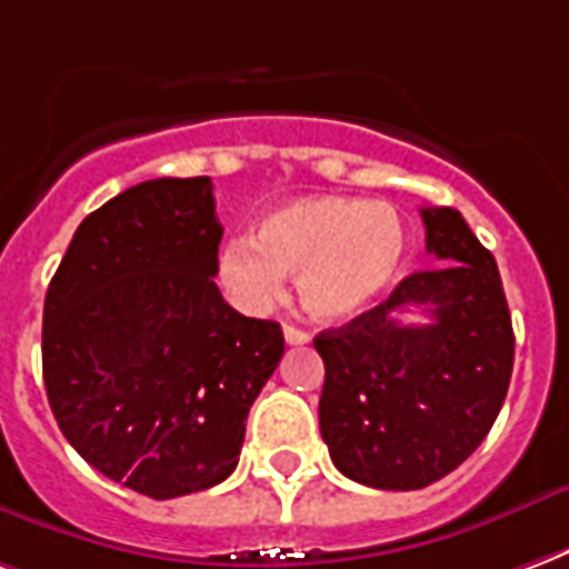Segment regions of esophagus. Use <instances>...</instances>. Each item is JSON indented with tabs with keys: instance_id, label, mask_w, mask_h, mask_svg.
Segmentation results:
<instances>
[{
	"instance_id": "34e87169",
	"label": "esophagus",
	"mask_w": 569,
	"mask_h": 569,
	"mask_svg": "<svg viewBox=\"0 0 569 569\" xmlns=\"http://www.w3.org/2000/svg\"><path fill=\"white\" fill-rule=\"evenodd\" d=\"M283 338L289 347H305L307 340H310V335L307 331H301V328L296 326H283Z\"/></svg>"
}]
</instances>
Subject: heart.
I'll return each instance as SVG.
<instances>
[{"instance_id":"heart-1","label":"heart","mask_w":569,"mask_h":569,"mask_svg":"<svg viewBox=\"0 0 569 569\" xmlns=\"http://www.w3.org/2000/svg\"><path fill=\"white\" fill-rule=\"evenodd\" d=\"M407 226L382 201L305 196L277 204L252 238L222 243L217 277L226 296L262 313L296 277L298 305L319 322H349L377 307L407 259Z\"/></svg>"}]
</instances>
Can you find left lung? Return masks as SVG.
Returning a JSON list of instances; mask_svg holds the SVG:
<instances>
[{"label": "left lung", "mask_w": 569, "mask_h": 569, "mask_svg": "<svg viewBox=\"0 0 569 569\" xmlns=\"http://www.w3.org/2000/svg\"><path fill=\"white\" fill-rule=\"evenodd\" d=\"M440 268L410 273L382 305L317 335L326 361L319 431L340 473L413 491L443 479L498 419L512 377V319L495 256L452 208H422ZM410 306L425 327L397 319Z\"/></svg>", "instance_id": "1"}]
</instances>
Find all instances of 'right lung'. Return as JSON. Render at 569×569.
Listing matches in <instances>:
<instances>
[{
  "label": "right lung",
  "instance_id": "add662e5",
  "mask_svg": "<svg viewBox=\"0 0 569 569\" xmlns=\"http://www.w3.org/2000/svg\"><path fill=\"white\" fill-rule=\"evenodd\" d=\"M210 178L126 189L78 226L44 298L50 410L78 456L153 500L238 467L283 331L226 305Z\"/></svg>",
  "mask_w": 569,
  "mask_h": 569
}]
</instances>
